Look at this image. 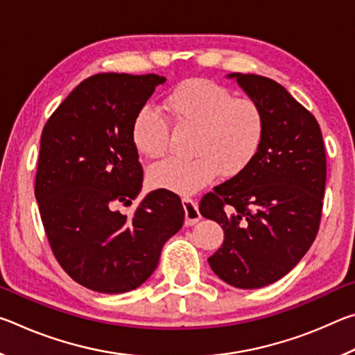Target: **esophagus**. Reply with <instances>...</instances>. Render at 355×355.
I'll use <instances>...</instances> for the list:
<instances>
[{
	"instance_id": "34e87169",
	"label": "esophagus",
	"mask_w": 355,
	"mask_h": 355,
	"mask_svg": "<svg viewBox=\"0 0 355 355\" xmlns=\"http://www.w3.org/2000/svg\"><path fill=\"white\" fill-rule=\"evenodd\" d=\"M183 202V208H184V225H194L200 220V211L199 207H197V202L189 199V197H184L182 200Z\"/></svg>"
}]
</instances>
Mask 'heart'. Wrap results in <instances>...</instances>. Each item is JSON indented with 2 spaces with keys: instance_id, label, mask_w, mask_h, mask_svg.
<instances>
[{
  "instance_id": "1",
  "label": "heart",
  "mask_w": 355,
  "mask_h": 355,
  "mask_svg": "<svg viewBox=\"0 0 355 355\" xmlns=\"http://www.w3.org/2000/svg\"><path fill=\"white\" fill-rule=\"evenodd\" d=\"M164 107L180 127H194L189 159L169 158L150 167L153 188L192 194L214 177H235L258 153L264 137V114L248 97L208 80L182 83L167 95ZM131 142L148 159L161 158L169 146V123L153 106H142L131 122Z\"/></svg>"
}]
</instances>
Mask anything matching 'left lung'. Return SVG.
Segmentation results:
<instances>
[{
	"instance_id": "obj_1",
	"label": "left lung",
	"mask_w": 355,
	"mask_h": 355,
	"mask_svg": "<svg viewBox=\"0 0 355 355\" xmlns=\"http://www.w3.org/2000/svg\"><path fill=\"white\" fill-rule=\"evenodd\" d=\"M264 114V137L254 161L200 200V214L224 228L208 258L225 284L255 290L284 277L320 228L326 188L321 128L284 86L260 75L230 73Z\"/></svg>"
}]
</instances>
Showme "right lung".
Wrapping results in <instances>:
<instances>
[{
    "mask_svg": "<svg viewBox=\"0 0 355 355\" xmlns=\"http://www.w3.org/2000/svg\"><path fill=\"white\" fill-rule=\"evenodd\" d=\"M166 81L155 73H98L71 91L45 123L35 199L58 263L92 291L135 290L158 266L161 249L182 228L184 209L167 189H142L131 122Z\"/></svg>",
    "mask_w": 355,
    "mask_h": 355,
    "instance_id": "right-lung-1",
    "label": "right lung"
}]
</instances>
